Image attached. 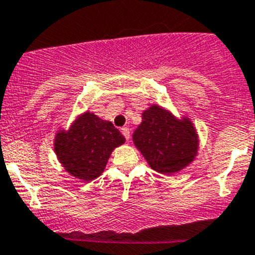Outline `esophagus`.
<instances>
[{"label": "esophagus", "mask_w": 255, "mask_h": 255, "mask_svg": "<svg viewBox=\"0 0 255 255\" xmlns=\"http://www.w3.org/2000/svg\"><path fill=\"white\" fill-rule=\"evenodd\" d=\"M121 132H123V135L124 136H125V139L126 140H129L130 139V129L129 128H123V129H121Z\"/></svg>", "instance_id": "obj_1"}]
</instances>
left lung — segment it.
I'll return each instance as SVG.
<instances>
[{"label":"left lung","mask_w":255,"mask_h":255,"mask_svg":"<svg viewBox=\"0 0 255 255\" xmlns=\"http://www.w3.org/2000/svg\"><path fill=\"white\" fill-rule=\"evenodd\" d=\"M141 119L132 141L151 169L173 174L195 160L198 135L190 119H177L158 105L146 109Z\"/></svg>","instance_id":"left-lung-1"}]
</instances>
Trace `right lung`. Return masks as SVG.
Listing matches in <instances>:
<instances>
[{"label":"right lung","instance_id":"add662e5","mask_svg":"<svg viewBox=\"0 0 255 255\" xmlns=\"http://www.w3.org/2000/svg\"><path fill=\"white\" fill-rule=\"evenodd\" d=\"M124 143L125 137L112 123L87 111L68 130L58 131L54 150L69 174L88 182L101 176L114 149Z\"/></svg>","mask_w":255,"mask_h":255}]
</instances>
